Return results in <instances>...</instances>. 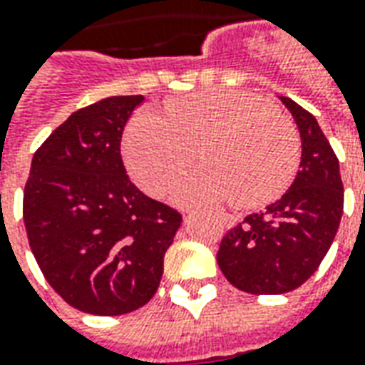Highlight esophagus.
<instances>
[{
	"label": "esophagus",
	"mask_w": 365,
	"mask_h": 365,
	"mask_svg": "<svg viewBox=\"0 0 365 365\" xmlns=\"http://www.w3.org/2000/svg\"><path fill=\"white\" fill-rule=\"evenodd\" d=\"M221 221H223V223H225L227 227L237 225V219L233 217V215H221Z\"/></svg>",
	"instance_id": "1"
}]
</instances>
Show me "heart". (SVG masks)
Returning <instances> with one entry per match:
<instances>
[{"mask_svg": "<svg viewBox=\"0 0 365 365\" xmlns=\"http://www.w3.org/2000/svg\"><path fill=\"white\" fill-rule=\"evenodd\" d=\"M197 156L203 164L174 187L180 205L235 200L257 207L277 200L297 172L298 134L279 108L239 91H203L168 104L165 116L138 112L126 128L132 178L162 195Z\"/></svg>", "mask_w": 365, "mask_h": 365, "instance_id": "obj_1", "label": "heart"}]
</instances>
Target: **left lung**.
<instances>
[{
  "label": "left lung",
  "mask_w": 365,
  "mask_h": 365,
  "mask_svg": "<svg viewBox=\"0 0 365 365\" xmlns=\"http://www.w3.org/2000/svg\"><path fill=\"white\" fill-rule=\"evenodd\" d=\"M297 122L302 156L287 193L251 213L219 245L225 279L249 294H284L304 284L332 245L344 211L340 164L316 118L280 96Z\"/></svg>",
  "instance_id": "obj_1"
}]
</instances>
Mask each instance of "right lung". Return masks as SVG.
<instances>
[{
	"label": "right lung",
	"instance_id": "obj_1",
	"mask_svg": "<svg viewBox=\"0 0 365 365\" xmlns=\"http://www.w3.org/2000/svg\"><path fill=\"white\" fill-rule=\"evenodd\" d=\"M144 96H110L73 112L35 152L23 221L43 277L65 302L118 316L156 294L182 215L130 182L126 122Z\"/></svg>",
	"mask_w": 365,
	"mask_h": 365
}]
</instances>
